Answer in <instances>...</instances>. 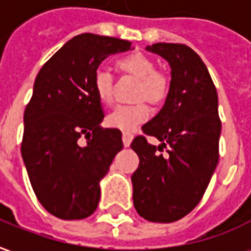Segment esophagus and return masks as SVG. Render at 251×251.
Masks as SVG:
<instances>
[{
    "instance_id": "obj_1",
    "label": "esophagus",
    "mask_w": 251,
    "mask_h": 251,
    "mask_svg": "<svg viewBox=\"0 0 251 251\" xmlns=\"http://www.w3.org/2000/svg\"><path fill=\"white\" fill-rule=\"evenodd\" d=\"M131 140H133V136H131L130 133H127V131H124V133H122V141H124V145H125V147H129V145H130Z\"/></svg>"
}]
</instances>
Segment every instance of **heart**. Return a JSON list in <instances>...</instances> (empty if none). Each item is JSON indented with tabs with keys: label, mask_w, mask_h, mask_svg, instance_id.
Segmentation results:
<instances>
[{
	"label": "heart",
	"mask_w": 251,
	"mask_h": 251,
	"mask_svg": "<svg viewBox=\"0 0 251 251\" xmlns=\"http://www.w3.org/2000/svg\"><path fill=\"white\" fill-rule=\"evenodd\" d=\"M118 70L138 79L136 90L137 99H147L153 104L163 103L171 90L169 77L161 71L156 70V63L141 52H131L121 56L115 62ZM93 87L97 98L104 104H110L114 94V79L106 70L99 68L93 76ZM151 109L145 100L133 104L117 106L106 118L110 127L122 131H133L137 126L149 120Z\"/></svg>",
	"instance_id": "obj_1"
}]
</instances>
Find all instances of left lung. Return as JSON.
<instances>
[{"label": "left lung", "instance_id": "8db88e82", "mask_svg": "<svg viewBox=\"0 0 251 251\" xmlns=\"http://www.w3.org/2000/svg\"><path fill=\"white\" fill-rule=\"evenodd\" d=\"M148 50L168 60L172 79L164 107L142 126L144 134L162 145L154 147L145 136L130 145L140 158L131 175L133 203L144 219L171 223L194 210L210 184L219 161L222 122L215 84L192 48L157 43Z\"/></svg>", "mask_w": 251, "mask_h": 251}]
</instances>
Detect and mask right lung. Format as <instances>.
Listing matches in <instances>:
<instances>
[{
	"mask_svg": "<svg viewBox=\"0 0 251 251\" xmlns=\"http://www.w3.org/2000/svg\"><path fill=\"white\" fill-rule=\"evenodd\" d=\"M130 47L127 40L82 33L36 76L24 111L21 154L36 198L56 218L84 219L98 207L99 181L124 144L120 129L99 126L104 115L93 76L102 60Z\"/></svg>",
	"mask_w": 251,
	"mask_h": 251,
	"instance_id": "obj_1",
	"label": "right lung"
}]
</instances>
